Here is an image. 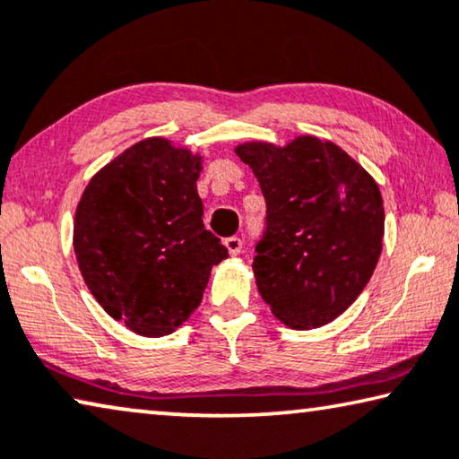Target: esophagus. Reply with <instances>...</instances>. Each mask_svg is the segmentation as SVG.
Instances as JSON below:
<instances>
[{
  "label": "esophagus",
  "mask_w": 459,
  "mask_h": 459,
  "mask_svg": "<svg viewBox=\"0 0 459 459\" xmlns=\"http://www.w3.org/2000/svg\"><path fill=\"white\" fill-rule=\"evenodd\" d=\"M223 244H225V248H228V252L231 254V256H236V254L242 252V246H244V242H242V239H239L238 236L225 238Z\"/></svg>",
  "instance_id": "esophagus-1"
}]
</instances>
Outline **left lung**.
<instances>
[{
  "instance_id": "left-lung-1",
  "label": "left lung",
  "mask_w": 459,
  "mask_h": 459,
  "mask_svg": "<svg viewBox=\"0 0 459 459\" xmlns=\"http://www.w3.org/2000/svg\"><path fill=\"white\" fill-rule=\"evenodd\" d=\"M266 201L252 269L287 326L333 322L355 301L382 254L384 201L376 180L341 147L306 135L285 147H236Z\"/></svg>"
}]
</instances>
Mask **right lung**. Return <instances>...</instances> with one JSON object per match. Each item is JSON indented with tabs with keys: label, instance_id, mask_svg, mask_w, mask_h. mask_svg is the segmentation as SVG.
<instances>
[{
	"label": "right lung",
	"instance_id": "obj_1",
	"mask_svg": "<svg viewBox=\"0 0 459 459\" xmlns=\"http://www.w3.org/2000/svg\"><path fill=\"white\" fill-rule=\"evenodd\" d=\"M201 156L139 141L90 180L75 211L82 277L115 320L141 336L174 333L199 307L228 248L203 223Z\"/></svg>",
	"mask_w": 459,
	"mask_h": 459
}]
</instances>
